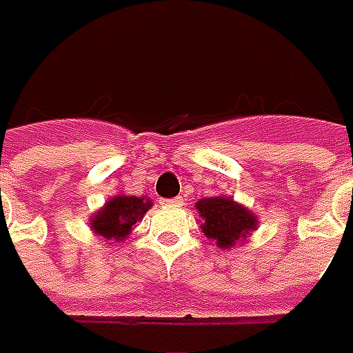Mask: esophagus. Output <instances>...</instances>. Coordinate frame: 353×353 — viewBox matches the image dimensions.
Listing matches in <instances>:
<instances>
[{"label":"esophagus","mask_w":353,"mask_h":353,"mask_svg":"<svg viewBox=\"0 0 353 353\" xmlns=\"http://www.w3.org/2000/svg\"><path fill=\"white\" fill-rule=\"evenodd\" d=\"M164 207H181L183 205V199L181 196H174V199H164L162 201Z\"/></svg>","instance_id":"1"}]
</instances>
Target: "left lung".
<instances>
[{"instance_id": "left-lung-1", "label": "left lung", "mask_w": 353, "mask_h": 353, "mask_svg": "<svg viewBox=\"0 0 353 353\" xmlns=\"http://www.w3.org/2000/svg\"><path fill=\"white\" fill-rule=\"evenodd\" d=\"M195 208L201 216V232L220 249H232L236 243H245L251 232H255L259 226L257 214L232 196L199 199Z\"/></svg>"}]
</instances>
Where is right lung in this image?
I'll return each mask as SVG.
<instances>
[{"label":"right lung","mask_w":353,"mask_h":353,"mask_svg":"<svg viewBox=\"0 0 353 353\" xmlns=\"http://www.w3.org/2000/svg\"><path fill=\"white\" fill-rule=\"evenodd\" d=\"M150 207H152V201L148 196L119 193L108 199L106 205L98 208L94 214L88 218L90 232L94 236L104 237L112 245L114 243L117 245L131 236L137 222L143 220Z\"/></svg>","instance_id":"1"}]
</instances>
